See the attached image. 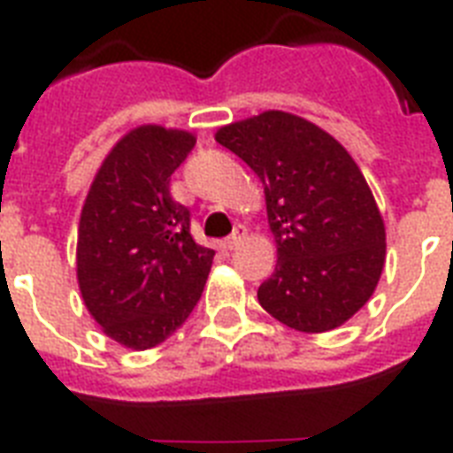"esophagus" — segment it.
<instances>
[{
	"instance_id": "esophagus-1",
	"label": "esophagus",
	"mask_w": 453,
	"mask_h": 453,
	"mask_svg": "<svg viewBox=\"0 0 453 453\" xmlns=\"http://www.w3.org/2000/svg\"><path fill=\"white\" fill-rule=\"evenodd\" d=\"M244 237H247V227H244V226H234L233 234H230V237H227V240L223 242V247H226V249H234V247H237V244H240L242 240H244Z\"/></svg>"
}]
</instances>
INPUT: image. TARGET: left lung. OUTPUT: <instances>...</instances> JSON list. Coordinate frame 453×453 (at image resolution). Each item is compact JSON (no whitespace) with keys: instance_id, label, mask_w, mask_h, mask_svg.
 <instances>
[{"instance_id":"1","label":"left lung","mask_w":453,"mask_h":453,"mask_svg":"<svg viewBox=\"0 0 453 453\" xmlns=\"http://www.w3.org/2000/svg\"><path fill=\"white\" fill-rule=\"evenodd\" d=\"M263 180L277 242L258 303L291 329H336L379 284L386 227L362 171L315 124L270 110L216 134Z\"/></svg>"}]
</instances>
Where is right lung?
Instances as JSON below:
<instances>
[{"instance_id": "1", "label": "right lung", "mask_w": 453, "mask_h": 453, "mask_svg": "<svg viewBox=\"0 0 453 453\" xmlns=\"http://www.w3.org/2000/svg\"><path fill=\"white\" fill-rule=\"evenodd\" d=\"M195 148L188 131L138 127L96 173L80 219L77 280L88 312L117 343L148 350L197 305L213 249L192 240L171 173Z\"/></svg>"}]
</instances>
